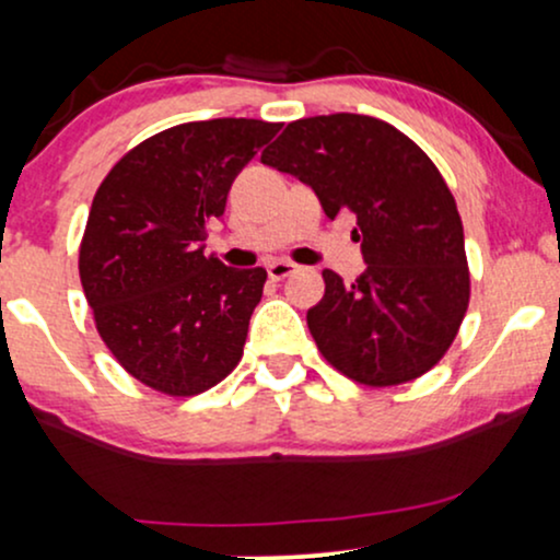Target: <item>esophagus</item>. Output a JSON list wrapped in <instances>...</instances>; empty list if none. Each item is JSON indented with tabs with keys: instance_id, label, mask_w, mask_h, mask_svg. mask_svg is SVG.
<instances>
[{
	"instance_id": "34e87169",
	"label": "esophagus",
	"mask_w": 560,
	"mask_h": 560,
	"mask_svg": "<svg viewBox=\"0 0 560 560\" xmlns=\"http://www.w3.org/2000/svg\"><path fill=\"white\" fill-rule=\"evenodd\" d=\"M294 271H298V266H294V262H289V260H273V262H268V276H271L273 281L287 279V276H292Z\"/></svg>"
}]
</instances>
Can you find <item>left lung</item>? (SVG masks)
<instances>
[{"instance_id":"left-lung-1","label":"left lung","mask_w":560,"mask_h":560,"mask_svg":"<svg viewBox=\"0 0 560 560\" xmlns=\"http://www.w3.org/2000/svg\"><path fill=\"white\" fill-rule=\"evenodd\" d=\"M260 160L311 186L331 221L358 218L365 271L345 284L326 268L307 311L326 361L369 387L427 374L468 307L464 223L436 165L395 126L355 113L294 120Z\"/></svg>"}]
</instances>
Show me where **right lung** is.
Returning <instances> with one entry per match:
<instances>
[{
  "label": "right lung",
  "mask_w": 560,
  "mask_h": 560,
  "mask_svg": "<svg viewBox=\"0 0 560 560\" xmlns=\"http://www.w3.org/2000/svg\"><path fill=\"white\" fill-rule=\"evenodd\" d=\"M279 128L253 118L173 126L96 189L79 255L83 294L115 361L147 387L199 395L240 363L266 268L208 258L205 226Z\"/></svg>",
  "instance_id": "obj_1"
}]
</instances>
